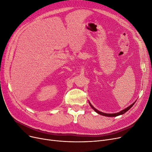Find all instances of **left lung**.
I'll use <instances>...</instances> for the list:
<instances>
[{
  "label": "left lung",
  "mask_w": 152,
  "mask_h": 152,
  "mask_svg": "<svg viewBox=\"0 0 152 152\" xmlns=\"http://www.w3.org/2000/svg\"><path fill=\"white\" fill-rule=\"evenodd\" d=\"M137 101V100H136ZM136 101L135 102H134V103H133V104H132L131 105H130L129 106H128L127 108H126L125 109H124V110H121V111H120V112H118V113H103V112H102V111H98V110H96V108H95L94 106L91 104V103L89 102V105H90V106L97 113H98V114H99V115H103V116H108V117H114V116H119V115H123V114H124L125 113H126V112L127 111H128L129 110H130L132 106L134 105V104L135 103V102H136Z\"/></svg>",
  "instance_id": "obj_1"
}]
</instances>
